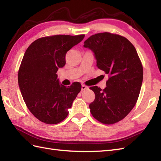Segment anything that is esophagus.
<instances>
[{"mask_svg": "<svg viewBox=\"0 0 161 161\" xmlns=\"http://www.w3.org/2000/svg\"><path fill=\"white\" fill-rule=\"evenodd\" d=\"M88 87L86 86V85H84V84L81 85V91H85V90L88 89Z\"/></svg>", "mask_w": 161, "mask_h": 161, "instance_id": "obj_1", "label": "esophagus"}]
</instances>
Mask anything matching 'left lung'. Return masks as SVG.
<instances>
[{"label": "left lung", "mask_w": 161, "mask_h": 161, "mask_svg": "<svg viewBox=\"0 0 161 161\" xmlns=\"http://www.w3.org/2000/svg\"><path fill=\"white\" fill-rule=\"evenodd\" d=\"M84 47L93 51L97 68L108 75L104 89L90 87L95 95L91 113L101 123L114 124L124 119L138 100L143 79L141 61L133 44L116 34H95Z\"/></svg>", "instance_id": "obj_1"}]
</instances>
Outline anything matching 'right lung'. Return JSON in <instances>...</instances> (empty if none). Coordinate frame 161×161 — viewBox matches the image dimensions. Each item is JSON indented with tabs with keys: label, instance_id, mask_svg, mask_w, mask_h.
Returning a JSON list of instances; mask_svg holds the SVG:
<instances>
[{
	"label": "right lung",
	"instance_id": "1",
	"mask_svg": "<svg viewBox=\"0 0 161 161\" xmlns=\"http://www.w3.org/2000/svg\"><path fill=\"white\" fill-rule=\"evenodd\" d=\"M53 35L42 37L30 44L24 54L18 73L20 93L30 111L41 122L56 125L68 115L81 85L69 87L59 84L57 72L66 64V54L84 38Z\"/></svg>",
	"mask_w": 161,
	"mask_h": 161
}]
</instances>
